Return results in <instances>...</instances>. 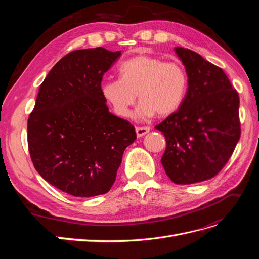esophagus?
Masks as SVG:
<instances>
[{
    "mask_svg": "<svg viewBox=\"0 0 259 259\" xmlns=\"http://www.w3.org/2000/svg\"><path fill=\"white\" fill-rule=\"evenodd\" d=\"M136 134H137V137H143L144 135H146L147 133H149V131H150V127L148 126H143V127H136Z\"/></svg>",
    "mask_w": 259,
    "mask_h": 259,
    "instance_id": "34e87169",
    "label": "esophagus"
}]
</instances>
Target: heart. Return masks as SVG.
<instances>
[{"instance_id":"obj_1","label":"heart","mask_w":259,"mask_h":259,"mask_svg":"<svg viewBox=\"0 0 259 259\" xmlns=\"http://www.w3.org/2000/svg\"><path fill=\"white\" fill-rule=\"evenodd\" d=\"M120 79L100 84L101 96L120 116L131 115L136 97L140 104L137 115L142 119L156 113L160 117L173 114L182 106L188 91V74L178 61H164L151 55H138L123 61L117 69Z\"/></svg>"}]
</instances>
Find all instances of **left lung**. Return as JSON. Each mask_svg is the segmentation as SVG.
Returning <instances> with one entry per match:
<instances>
[{
	"instance_id": "8db88e82",
	"label": "left lung",
	"mask_w": 259,
	"mask_h": 259,
	"mask_svg": "<svg viewBox=\"0 0 259 259\" xmlns=\"http://www.w3.org/2000/svg\"><path fill=\"white\" fill-rule=\"evenodd\" d=\"M188 74L182 106L156 125L165 136L161 163L177 185L217 175L230 159L240 135L239 94L222 68L184 48L174 49Z\"/></svg>"
}]
</instances>
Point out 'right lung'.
I'll return each mask as SVG.
<instances>
[{"label":"right lung","instance_id":"right-lung-1","mask_svg":"<svg viewBox=\"0 0 259 259\" xmlns=\"http://www.w3.org/2000/svg\"><path fill=\"white\" fill-rule=\"evenodd\" d=\"M121 52L77 50L55 65L40 86L28 119V147L37 173L73 197L107 193L135 127L109 112L104 74Z\"/></svg>","mask_w":259,"mask_h":259}]
</instances>
